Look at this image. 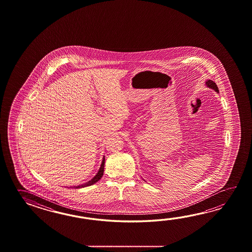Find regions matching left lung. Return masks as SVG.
<instances>
[{
    "mask_svg": "<svg viewBox=\"0 0 252 252\" xmlns=\"http://www.w3.org/2000/svg\"><path fill=\"white\" fill-rule=\"evenodd\" d=\"M206 86H207V87H209V88L214 89V91L216 92V93H219V90H218V86H216V84L214 83V81H206Z\"/></svg>",
    "mask_w": 252,
    "mask_h": 252,
    "instance_id": "obj_1",
    "label": "left lung"
}]
</instances>
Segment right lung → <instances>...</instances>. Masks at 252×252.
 <instances>
[{
  "mask_svg": "<svg viewBox=\"0 0 252 252\" xmlns=\"http://www.w3.org/2000/svg\"><path fill=\"white\" fill-rule=\"evenodd\" d=\"M104 161H105V158H104V156H103L102 164H101V166H100V169H99V171L97 172L96 175H95L94 177H93L90 181L85 183V184H83V185H80V186L74 187V188H86V187L92 186V185L95 184L97 181H99V180L102 178V175H103V170H104Z\"/></svg>",
  "mask_w": 252,
  "mask_h": 252,
  "instance_id": "right-lung-1",
  "label": "right lung"
}]
</instances>
